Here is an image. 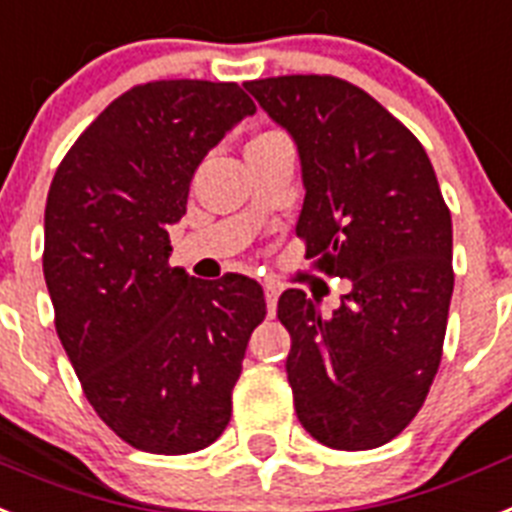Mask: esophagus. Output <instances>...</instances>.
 Instances as JSON below:
<instances>
[{"instance_id":"1","label":"esophagus","mask_w":512,"mask_h":512,"mask_svg":"<svg viewBox=\"0 0 512 512\" xmlns=\"http://www.w3.org/2000/svg\"><path fill=\"white\" fill-rule=\"evenodd\" d=\"M263 289H265V304H268V312L270 315H276V304H278V296H281V286L273 281H265Z\"/></svg>"}]
</instances>
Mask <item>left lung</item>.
Wrapping results in <instances>:
<instances>
[{"label": "left lung", "mask_w": 512, "mask_h": 512, "mask_svg": "<svg viewBox=\"0 0 512 512\" xmlns=\"http://www.w3.org/2000/svg\"><path fill=\"white\" fill-rule=\"evenodd\" d=\"M299 150L296 234L328 276L333 315L299 289L278 320L296 416L317 442L372 450L401 435L440 367L453 296V223L422 143L362 88L330 75L244 83Z\"/></svg>", "instance_id": "1"}]
</instances>
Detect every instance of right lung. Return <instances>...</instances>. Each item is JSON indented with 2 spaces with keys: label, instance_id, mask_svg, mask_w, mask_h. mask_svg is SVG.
<instances>
[{
  "label": "right lung",
  "instance_id": "obj_1",
  "mask_svg": "<svg viewBox=\"0 0 512 512\" xmlns=\"http://www.w3.org/2000/svg\"><path fill=\"white\" fill-rule=\"evenodd\" d=\"M236 83L158 80L109 103L59 163L44 216L57 336L85 398L124 442L184 455L231 419L260 283L171 268L169 226L197 166L255 114Z\"/></svg>",
  "mask_w": 512,
  "mask_h": 512
}]
</instances>
